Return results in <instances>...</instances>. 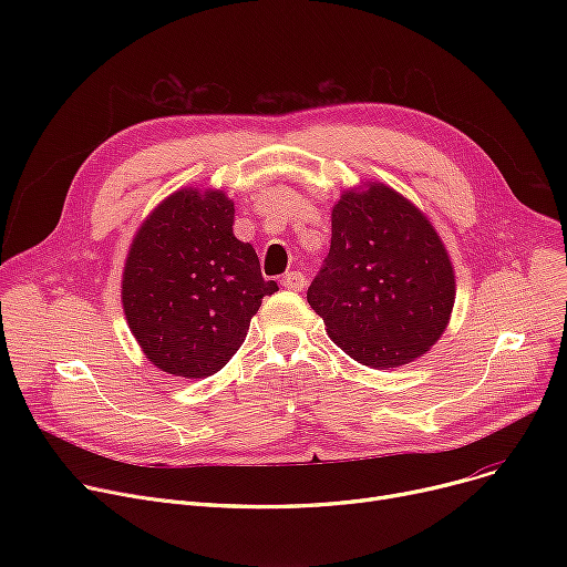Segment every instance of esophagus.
<instances>
[{"label":"esophagus","instance_id":"1","mask_svg":"<svg viewBox=\"0 0 567 567\" xmlns=\"http://www.w3.org/2000/svg\"><path fill=\"white\" fill-rule=\"evenodd\" d=\"M280 285H282L285 289H291V291H301V289L306 287V276L299 274V271H289V274L282 276Z\"/></svg>","mask_w":567,"mask_h":567}]
</instances>
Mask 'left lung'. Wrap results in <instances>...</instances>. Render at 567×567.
Instances as JSON below:
<instances>
[{
    "label": "left lung",
    "mask_w": 567,
    "mask_h": 567,
    "mask_svg": "<svg viewBox=\"0 0 567 567\" xmlns=\"http://www.w3.org/2000/svg\"><path fill=\"white\" fill-rule=\"evenodd\" d=\"M331 229V250L308 289L326 333L368 368L415 361L441 338L455 303V271L436 229L385 184L347 190Z\"/></svg>",
    "instance_id": "8db88e82"
}]
</instances>
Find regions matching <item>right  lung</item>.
<instances>
[{"label": "right lung", "instance_id": "1", "mask_svg": "<svg viewBox=\"0 0 567 567\" xmlns=\"http://www.w3.org/2000/svg\"><path fill=\"white\" fill-rule=\"evenodd\" d=\"M234 202L223 190L182 188L137 229L122 280L131 333L158 370L204 379L244 344L264 296L257 252L231 231Z\"/></svg>", "mask_w": 567, "mask_h": 567}]
</instances>
